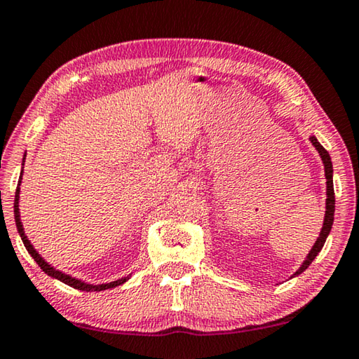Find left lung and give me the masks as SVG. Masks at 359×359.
Instances as JSON below:
<instances>
[{
	"label": "left lung",
	"mask_w": 359,
	"mask_h": 359,
	"mask_svg": "<svg viewBox=\"0 0 359 359\" xmlns=\"http://www.w3.org/2000/svg\"><path fill=\"white\" fill-rule=\"evenodd\" d=\"M309 140H311L313 147L318 149L319 156L320 159H323V164H324V172H325V179H327V182H325V187H327V191H325V195H327V198H325V214H324V222H323V229H320L319 232V237L316 238V243L313 245V248L309 250V253L306 258H304V261L302 263V266L298 267V269L295 271V274H293L292 277H297L298 274H302L303 271L308 269V266L313 263L314 258L319 255V251L323 250L324 243H325V238L329 237L330 233V229H332V224H334V212H335V195H334V180H332V175H334V168H332V161H330V156L329 153L325 151V148L320 145V143L318 142V138L311 135L309 137Z\"/></svg>",
	"instance_id": "8db88e82"
}]
</instances>
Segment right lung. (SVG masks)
Here are the masks:
<instances>
[{
    "label": "right lung",
    "instance_id": "right-lung-1",
    "mask_svg": "<svg viewBox=\"0 0 359 359\" xmlns=\"http://www.w3.org/2000/svg\"><path fill=\"white\" fill-rule=\"evenodd\" d=\"M24 159H25V158H24ZM24 163H25V161H22V165H24ZM22 172H24V168H22ZM20 180H22V174H20ZM20 180H19V187H18V190H15V198H14V219H15V226H18V232H19V235H20V238H22V242H24V245H25L27 251H29L32 258H34V259L36 261V264H39V266L41 267L45 274L53 277V279L61 280L62 283H66V285H69V287H74V288H77V290H82V292H103V290H108V288H114V287H117V285H122V283L130 279L132 274H128L127 277H122V279H119V280L108 282V283H98V285H95V283L83 282V280H80V279H76V277H72L71 274H66V272L57 271L56 267H53L50 263H46V261L43 259L41 256L39 255V251H36V250L34 248V245L30 243V240L27 238V235H25V232H24V226H22V221H20V212H19Z\"/></svg>",
    "mask_w": 359,
    "mask_h": 359
}]
</instances>
